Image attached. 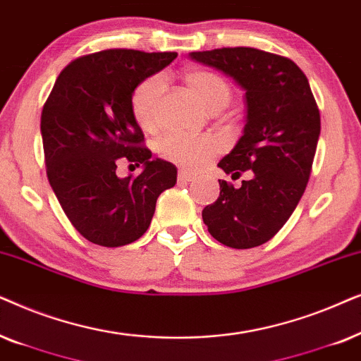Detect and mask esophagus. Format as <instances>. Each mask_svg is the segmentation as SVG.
I'll list each match as a JSON object with an SVG mask.
<instances>
[{
  "label": "esophagus",
  "instance_id": "1",
  "mask_svg": "<svg viewBox=\"0 0 361 361\" xmlns=\"http://www.w3.org/2000/svg\"><path fill=\"white\" fill-rule=\"evenodd\" d=\"M195 178H196V175H195V173H191V171L180 170V173H178V180L185 181V183H188V181H193Z\"/></svg>",
  "mask_w": 361,
  "mask_h": 361
}]
</instances>
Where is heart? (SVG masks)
Masks as SVG:
<instances>
[{
  "instance_id": "heart-1",
  "label": "heart",
  "mask_w": 361,
  "mask_h": 361,
  "mask_svg": "<svg viewBox=\"0 0 361 361\" xmlns=\"http://www.w3.org/2000/svg\"><path fill=\"white\" fill-rule=\"evenodd\" d=\"M183 79L195 97L209 110H223L231 100V89L223 77L209 71L190 69ZM163 89L161 77L152 75L142 80L133 89L130 97V110L133 120L143 130H152L157 123V105ZM157 152L163 160L178 166L198 170L211 158L221 152L219 142L209 137H183L166 135L157 143Z\"/></svg>"
}]
</instances>
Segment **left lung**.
I'll list each match as a JSON object with an SVG mask.
<instances>
[{
  "mask_svg": "<svg viewBox=\"0 0 361 361\" xmlns=\"http://www.w3.org/2000/svg\"><path fill=\"white\" fill-rule=\"evenodd\" d=\"M244 92L246 125L218 166L239 188L219 180V198L203 209L216 241L228 247L261 246L287 223L304 195L320 135V114L309 80L295 62L254 47L190 52Z\"/></svg>",
  "mask_w": 361,
  "mask_h": 361,
  "instance_id": "obj_1",
  "label": "left lung"
}]
</instances>
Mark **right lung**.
I'll use <instances>...</instances> for the list:
<instances>
[{
  "label": "right lung",
  "instance_id": "obj_1",
  "mask_svg": "<svg viewBox=\"0 0 361 361\" xmlns=\"http://www.w3.org/2000/svg\"><path fill=\"white\" fill-rule=\"evenodd\" d=\"M176 52L107 49L82 56L56 79L41 115L47 180L72 226L87 241L118 247L142 238L157 200L176 183V166L152 158L133 120L130 97ZM127 159L137 178L116 176Z\"/></svg>",
  "mask_w": 361,
  "mask_h": 361
}]
</instances>
